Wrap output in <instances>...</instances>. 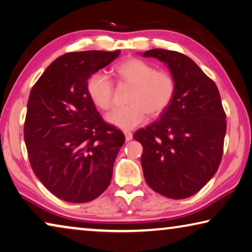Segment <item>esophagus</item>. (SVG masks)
Here are the masks:
<instances>
[{"label":"esophagus","instance_id":"1","mask_svg":"<svg viewBox=\"0 0 252 252\" xmlns=\"http://www.w3.org/2000/svg\"><path fill=\"white\" fill-rule=\"evenodd\" d=\"M123 132H125V135H126V141H130V140H132V133H131V131H129V130H125L123 131Z\"/></svg>","mask_w":252,"mask_h":252}]
</instances>
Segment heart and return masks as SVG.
<instances>
[{
  "mask_svg": "<svg viewBox=\"0 0 252 252\" xmlns=\"http://www.w3.org/2000/svg\"><path fill=\"white\" fill-rule=\"evenodd\" d=\"M113 75L119 84L132 86L127 95V104L115 109L107 115V121L121 129H132L145 121L147 113L158 117L167 107L176 93V79L169 71L156 69L153 63L140 58H129L113 67ZM91 101L102 111L113 106L114 87L102 73L92 74L86 83Z\"/></svg>",
  "mask_w": 252,
  "mask_h": 252,
  "instance_id": "obj_1",
  "label": "heart"
}]
</instances>
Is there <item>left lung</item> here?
Returning a JSON list of instances; mask_svg holds the SVG:
<instances>
[{
  "mask_svg": "<svg viewBox=\"0 0 252 252\" xmlns=\"http://www.w3.org/2000/svg\"><path fill=\"white\" fill-rule=\"evenodd\" d=\"M176 79V93L160 120L138 130L141 165L151 189L181 199L202 189L217 173L223 155L226 115L215 83L189 57L177 51L151 49Z\"/></svg>",
  "mask_w": 252,
  "mask_h": 252,
  "instance_id": "8db88e82",
  "label": "left lung"
}]
</instances>
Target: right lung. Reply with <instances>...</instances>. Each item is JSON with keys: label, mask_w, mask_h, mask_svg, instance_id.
<instances>
[{"label": "right lung", "mask_w": 252, "mask_h": 252, "mask_svg": "<svg viewBox=\"0 0 252 252\" xmlns=\"http://www.w3.org/2000/svg\"><path fill=\"white\" fill-rule=\"evenodd\" d=\"M119 55L120 50L63 55L30 92L23 132L31 168L48 190L66 202L93 201L111 183L126 139L99 115L86 83Z\"/></svg>", "instance_id": "right-lung-1"}]
</instances>
